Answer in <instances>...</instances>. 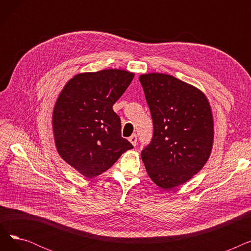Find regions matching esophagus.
<instances>
[{
    "label": "esophagus",
    "mask_w": 251,
    "mask_h": 251,
    "mask_svg": "<svg viewBox=\"0 0 251 251\" xmlns=\"http://www.w3.org/2000/svg\"><path fill=\"white\" fill-rule=\"evenodd\" d=\"M129 141L133 144V146L135 147L136 144H137V136H136V134H133V135H131L130 137H129Z\"/></svg>",
    "instance_id": "34e87169"
}]
</instances>
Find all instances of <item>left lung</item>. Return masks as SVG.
<instances>
[{
  "mask_svg": "<svg viewBox=\"0 0 251 251\" xmlns=\"http://www.w3.org/2000/svg\"><path fill=\"white\" fill-rule=\"evenodd\" d=\"M151 111L153 133L141 151L151 179L174 188L199 173L213 147L214 121L201 90L162 73L139 77Z\"/></svg>",
  "mask_w": 251,
  "mask_h": 251,
  "instance_id": "1",
  "label": "left lung"
}]
</instances>
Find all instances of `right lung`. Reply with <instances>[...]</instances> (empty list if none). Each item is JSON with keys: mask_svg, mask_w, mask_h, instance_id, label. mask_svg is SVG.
Segmentation results:
<instances>
[{"mask_svg": "<svg viewBox=\"0 0 251 251\" xmlns=\"http://www.w3.org/2000/svg\"><path fill=\"white\" fill-rule=\"evenodd\" d=\"M133 77L119 69L78 74L57 100L52 130L58 152L87 178L100 175L133 149L121 136L120 117L113 110Z\"/></svg>", "mask_w": 251, "mask_h": 251, "instance_id": "add662e5", "label": "right lung"}]
</instances>
